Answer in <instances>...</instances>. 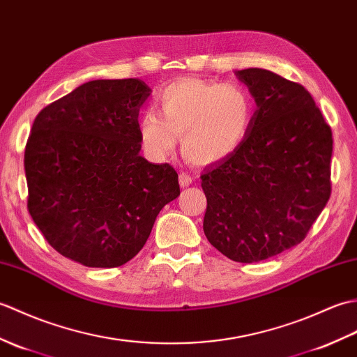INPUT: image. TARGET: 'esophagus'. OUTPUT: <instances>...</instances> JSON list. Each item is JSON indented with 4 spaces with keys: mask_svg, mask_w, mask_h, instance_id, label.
<instances>
[{
    "mask_svg": "<svg viewBox=\"0 0 357 357\" xmlns=\"http://www.w3.org/2000/svg\"><path fill=\"white\" fill-rule=\"evenodd\" d=\"M178 183H180L181 188H188L189 185L192 183V178L188 172H180L178 174Z\"/></svg>",
    "mask_w": 357,
    "mask_h": 357,
    "instance_id": "obj_1",
    "label": "esophagus"
}]
</instances>
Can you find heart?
I'll list each match as a JSON object with an SVG mask.
<instances>
[{
  "mask_svg": "<svg viewBox=\"0 0 357 357\" xmlns=\"http://www.w3.org/2000/svg\"><path fill=\"white\" fill-rule=\"evenodd\" d=\"M157 113L139 119L146 155L163 160L181 136V153L195 165L223 162L238 151L253 122V100L240 85L181 77L157 94Z\"/></svg>",
  "mask_w": 357,
  "mask_h": 357,
  "instance_id": "obj_1",
  "label": "heart"
}]
</instances>
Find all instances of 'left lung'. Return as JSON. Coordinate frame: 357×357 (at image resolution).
<instances>
[{
    "label": "left lung",
    "mask_w": 357,
    "mask_h": 357,
    "mask_svg": "<svg viewBox=\"0 0 357 357\" xmlns=\"http://www.w3.org/2000/svg\"><path fill=\"white\" fill-rule=\"evenodd\" d=\"M257 109L238 151L202 174L203 231L236 263H258L305 238L330 199L331 130L303 85L236 70Z\"/></svg>",
    "instance_id": "left-lung-1"
}]
</instances>
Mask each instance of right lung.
<instances>
[{
    "instance_id": "right-lung-1",
    "label": "right lung",
    "mask_w": 357,
    "mask_h": 357,
    "mask_svg": "<svg viewBox=\"0 0 357 357\" xmlns=\"http://www.w3.org/2000/svg\"><path fill=\"white\" fill-rule=\"evenodd\" d=\"M140 79H98L41 109L24 153L27 208L61 255L119 267L144 248L165 204L180 195L169 163L139 153Z\"/></svg>"
}]
</instances>
